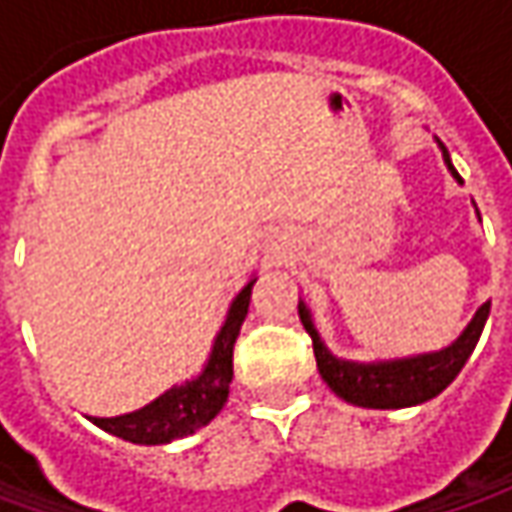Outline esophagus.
Segmentation results:
<instances>
[{"label": "esophagus", "mask_w": 512, "mask_h": 512, "mask_svg": "<svg viewBox=\"0 0 512 512\" xmlns=\"http://www.w3.org/2000/svg\"><path fill=\"white\" fill-rule=\"evenodd\" d=\"M273 256H282L285 253V239L282 236H270V247H267Z\"/></svg>", "instance_id": "esophagus-1"}]
</instances>
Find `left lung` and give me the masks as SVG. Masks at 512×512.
<instances>
[{
	"instance_id": "left-lung-1",
	"label": "left lung",
	"mask_w": 512,
	"mask_h": 512,
	"mask_svg": "<svg viewBox=\"0 0 512 512\" xmlns=\"http://www.w3.org/2000/svg\"><path fill=\"white\" fill-rule=\"evenodd\" d=\"M439 148H442V159L450 176L462 185V176L453 168L447 148L442 142H439ZM487 316H490V302H484L459 333V339H453L442 350L399 356V359H379V362H353V359H339L327 350V344L322 342V336L316 330L310 307L305 299H299V319L313 339L319 376L339 399L356 404V407H370V410H402V407H416V404L436 399L444 387L459 376L464 362L470 359L473 347L482 336Z\"/></svg>"
}]
</instances>
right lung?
<instances>
[{
	"instance_id": "1",
	"label": "right lung",
	"mask_w": 512,
	"mask_h": 512,
	"mask_svg": "<svg viewBox=\"0 0 512 512\" xmlns=\"http://www.w3.org/2000/svg\"><path fill=\"white\" fill-rule=\"evenodd\" d=\"M253 285H256V276H250L247 285L233 296L225 322L210 344L207 362L193 379L173 384L162 396H156L153 402L133 410V413L110 416V419L88 416L90 422L102 427L110 436H119L130 444H170L213 422L222 413L227 393H230L233 344H236V336L245 322Z\"/></svg>"
}]
</instances>
